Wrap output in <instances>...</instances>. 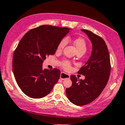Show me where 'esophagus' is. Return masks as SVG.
I'll list each match as a JSON object with an SVG mask.
<instances>
[{
    "label": "esophagus",
    "instance_id": "obj_1",
    "mask_svg": "<svg viewBox=\"0 0 125 125\" xmlns=\"http://www.w3.org/2000/svg\"><path fill=\"white\" fill-rule=\"evenodd\" d=\"M60 78L63 80L65 79H69L70 78V75L69 74H68V73H63L62 72V73H60Z\"/></svg>",
    "mask_w": 125,
    "mask_h": 125
}]
</instances>
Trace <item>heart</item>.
<instances>
[{
    "label": "heart",
    "instance_id": "heart-1",
    "mask_svg": "<svg viewBox=\"0 0 125 125\" xmlns=\"http://www.w3.org/2000/svg\"><path fill=\"white\" fill-rule=\"evenodd\" d=\"M67 42H68V39L66 38L63 39L59 43L57 50L59 51H60L63 49L64 47L67 44ZM73 44H74L75 47L77 49V52H83L84 53L86 52L87 50V45L84 39L81 38H78L75 39L73 41ZM63 67L66 69H69L70 68V64L68 62H65L63 63Z\"/></svg>",
    "mask_w": 125,
    "mask_h": 125
}]
</instances>
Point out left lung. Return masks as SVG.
<instances>
[{"label": "left lung", "instance_id": "left-lung-1", "mask_svg": "<svg viewBox=\"0 0 125 125\" xmlns=\"http://www.w3.org/2000/svg\"><path fill=\"white\" fill-rule=\"evenodd\" d=\"M81 31L87 35L92 44L90 57L78 72L85 76V79L79 80L71 75L73 84L66 89L68 99L78 106L88 104L99 96L107 85L111 71L110 55L104 40L89 31Z\"/></svg>", "mask_w": 125, "mask_h": 125}]
</instances>
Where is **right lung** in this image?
Wrapping results in <instances>:
<instances>
[{
    "label": "right lung",
    "mask_w": 125,
    "mask_h": 125,
    "mask_svg": "<svg viewBox=\"0 0 125 125\" xmlns=\"http://www.w3.org/2000/svg\"><path fill=\"white\" fill-rule=\"evenodd\" d=\"M71 29L42 25L30 30L14 52L13 73L18 86L31 98L49 94L60 78V71L43 69V61L54 54L59 43Z\"/></svg>",
    "instance_id": "right-lung-1"
}]
</instances>
